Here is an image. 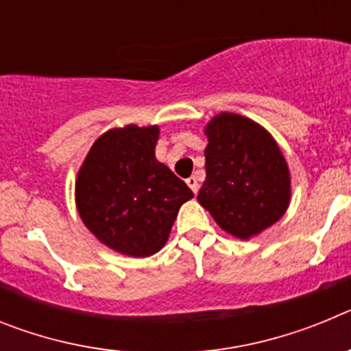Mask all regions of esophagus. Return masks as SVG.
Instances as JSON below:
<instances>
[{
    "label": "esophagus",
    "mask_w": 351,
    "mask_h": 351,
    "mask_svg": "<svg viewBox=\"0 0 351 351\" xmlns=\"http://www.w3.org/2000/svg\"><path fill=\"white\" fill-rule=\"evenodd\" d=\"M186 182H188V186H190L193 193H198V188H200V186H198L197 176H191V178H188L186 179Z\"/></svg>",
    "instance_id": "obj_1"
}]
</instances>
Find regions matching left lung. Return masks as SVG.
<instances>
[{"mask_svg":"<svg viewBox=\"0 0 351 351\" xmlns=\"http://www.w3.org/2000/svg\"><path fill=\"white\" fill-rule=\"evenodd\" d=\"M206 181L198 202L223 230L250 239L274 225L290 204V172L262 126L223 112L206 126Z\"/></svg>","mask_w":351,"mask_h":351,"instance_id":"1","label":"left lung"}]
</instances>
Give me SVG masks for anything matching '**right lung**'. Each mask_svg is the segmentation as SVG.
Listing matches in <instances>:
<instances>
[{"instance_id": "add662e5", "label": "right lung", "mask_w": 351, "mask_h": 351, "mask_svg": "<svg viewBox=\"0 0 351 351\" xmlns=\"http://www.w3.org/2000/svg\"><path fill=\"white\" fill-rule=\"evenodd\" d=\"M158 126L114 128L93 144L75 184L84 225L105 246L151 256L165 246L193 191L154 156Z\"/></svg>"}]
</instances>
